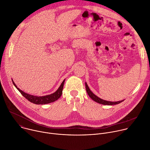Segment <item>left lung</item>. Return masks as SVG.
I'll use <instances>...</instances> for the list:
<instances>
[{
  "mask_svg": "<svg viewBox=\"0 0 150 150\" xmlns=\"http://www.w3.org/2000/svg\"><path fill=\"white\" fill-rule=\"evenodd\" d=\"M85 88H86V91H87L88 96H90V97L93 100H94V101H96V102H97V103H98L99 104H103V105H112L118 104H119L121 102L124 101V100H120V101H107V100H103V99L99 98L98 97H97L96 95H95L91 91V90L90 89V88L88 86L87 82H85Z\"/></svg>",
  "mask_w": 150,
  "mask_h": 150,
  "instance_id": "left-lung-1",
  "label": "left lung"
}]
</instances>
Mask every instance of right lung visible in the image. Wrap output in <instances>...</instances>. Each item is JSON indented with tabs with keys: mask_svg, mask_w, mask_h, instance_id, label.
Instances as JSON below:
<instances>
[{
	"mask_svg": "<svg viewBox=\"0 0 150 150\" xmlns=\"http://www.w3.org/2000/svg\"><path fill=\"white\" fill-rule=\"evenodd\" d=\"M12 81L14 85V86L16 88V89L28 101H30V102H31L34 104H49V103L54 102L60 97V96H62V94L63 85H64V83H65V79H64L63 81V82H62L59 88L54 93L47 95V96H39V97L35 96H33V95H31V94H27V93L24 92L23 91H22L19 88L17 87L16 84L12 80Z\"/></svg>",
	"mask_w": 150,
	"mask_h": 150,
	"instance_id": "right-lung-1",
	"label": "right lung"
}]
</instances>
